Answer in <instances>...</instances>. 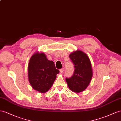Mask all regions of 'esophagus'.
<instances>
[{"label": "esophagus", "mask_w": 121, "mask_h": 121, "mask_svg": "<svg viewBox=\"0 0 121 121\" xmlns=\"http://www.w3.org/2000/svg\"><path fill=\"white\" fill-rule=\"evenodd\" d=\"M64 68H63V69H60V72L61 73H62L64 72Z\"/></svg>", "instance_id": "1"}]
</instances>
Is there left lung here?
Segmentation results:
<instances>
[{"instance_id": "8db88e82", "label": "left lung", "mask_w": 121, "mask_h": 121, "mask_svg": "<svg viewBox=\"0 0 121 121\" xmlns=\"http://www.w3.org/2000/svg\"><path fill=\"white\" fill-rule=\"evenodd\" d=\"M69 57L74 64L73 76L66 78L70 90L79 93L84 91L90 84L93 72L90 59L84 52L77 50L72 52Z\"/></svg>"}]
</instances>
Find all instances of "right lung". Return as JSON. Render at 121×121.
I'll use <instances>...</instances> for the list:
<instances>
[{"label":"right lung","mask_w":121,"mask_h":121,"mask_svg":"<svg viewBox=\"0 0 121 121\" xmlns=\"http://www.w3.org/2000/svg\"><path fill=\"white\" fill-rule=\"evenodd\" d=\"M59 70L53 61L48 60L43 52H36L30 58L28 64V79L33 89L41 93L51 88Z\"/></svg>","instance_id":"1"}]
</instances>
